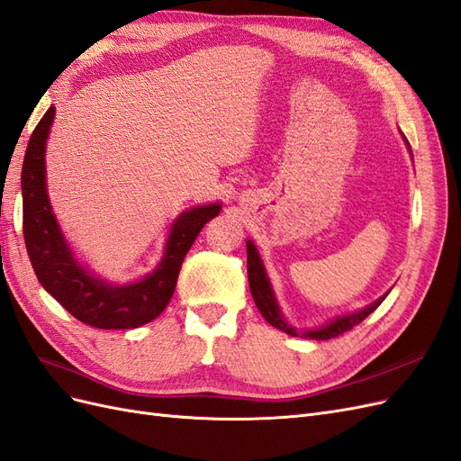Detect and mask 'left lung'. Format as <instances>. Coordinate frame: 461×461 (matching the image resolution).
<instances>
[{
  "instance_id": "left-lung-1",
  "label": "left lung",
  "mask_w": 461,
  "mask_h": 461,
  "mask_svg": "<svg viewBox=\"0 0 461 461\" xmlns=\"http://www.w3.org/2000/svg\"><path fill=\"white\" fill-rule=\"evenodd\" d=\"M408 144V142H406ZM410 148V144H408ZM411 151V148H410ZM246 249H248V278H249V292H252V298L258 305V310L261 312V315L265 317V321H267L269 325H273L275 329L283 330L286 334H290V337H303V339H312V340H329V339H334L339 337V334L346 332L354 329L356 325H359L361 321H364L367 315H371L379 305L383 303V300L388 296V292L384 296H381L376 302L366 305L364 310H359L356 313H346V315H340L337 319H332L330 323H327L325 327H319V329H312V330H296L292 325H288L283 313H281V308H278L276 303V298L273 294V288H271V283L267 278V273H265V267H263V261L258 254V249L254 246L252 240L246 242Z\"/></svg>"
}]
</instances>
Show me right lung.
<instances>
[{
    "instance_id": "add662e5",
    "label": "right lung",
    "mask_w": 461,
    "mask_h": 461,
    "mask_svg": "<svg viewBox=\"0 0 461 461\" xmlns=\"http://www.w3.org/2000/svg\"><path fill=\"white\" fill-rule=\"evenodd\" d=\"M55 117L50 107L26 146L23 188V232L26 252L40 285L63 308L95 329H136L161 315L169 303L180 265L207 221L219 215L221 203L192 207L173 222L165 254L156 271L131 285H111L94 276L75 259L55 219L46 190V140Z\"/></svg>"
}]
</instances>
